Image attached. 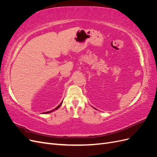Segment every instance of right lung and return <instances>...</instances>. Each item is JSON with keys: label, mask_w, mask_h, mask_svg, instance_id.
<instances>
[{"label": "right lung", "mask_w": 157, "mask_h": 157, "mask_svg": "<svg viewBox=\"0 0 157 157\" xmlns=\"http://www.w3.org/2000/svg\"><path fill=\"white\" fill-rule=\"evenodd\" d=\"M62 102H63V101H62ZM62 102H61V103L59 104V105L58 107H56V108H55V109H54V110H56V109H58V108H59V107L61 106V103H62ZM52 111H48V112H45V113H51Z\"/></svg>", "instance_id": "add662e5"}]
</instances>
